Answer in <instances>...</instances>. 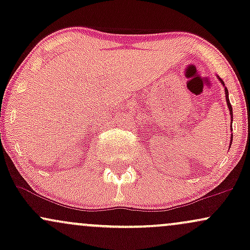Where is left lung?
I'll list each match as a JSON object with an SVG mask.
<instances>
[{
    "label": "left lung",
    "mask_w": 250,
    "mask_h": 250,
    "mask_svg": "<svg viewBox=\"0 0 250 250\" xmlns=\"http://www.w3.org/2000/svg\"><path fill=\"white\" fill-rule=\"evenodd\" d=\"M220 81H221V83H222V84H225V82H223L221 79H220ZM225 91H226V101H227V104H228L229 113H230V115H233V108H231L230 102H229V99H228V90H227L226 87H225ZM231 117H233V116H231ZM231 137H233V135H231ZM231 141H233V139H231ZM230 146H231V143H230ZM230 146H229V147H230Z\"/></svg>",
    "instance_id": "8db88e82"
}]
</instances>
